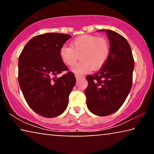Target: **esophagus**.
Masks as SVG:
<instances>
[{
	"instance_id": "obj_1",
	"label": "esophagus",
	"mask_w": 154,
	"mask_h": 154,
	"mask_svg": "<svg viewBox=\"0 0 154 154\" xmlns=\"http://www.w3.org/2000/svg\"><path fill=\"white\" fill-rule=\"evenodd\" d=\"M75 79H76V80H78V79H81V78H82V77H83V76H82V75H78V74H75Z\"/></svg>"
}]
</instances>
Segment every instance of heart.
Here are the masks:
<instances>
[{"label":"heart","mask_w":154,"mask_h":154,"mask_svg":"<svg viewBox=\"0 0 154 154\" xmlns=\"http://www.w3.org/2000/svg\"><path fill=\"white\" fill-rule=\"evenodd\" d=\"M110 48L105 39L92 35H82L71 43V46L64 45L60 50L62 62L68 66H73L79 60L81 61L72 68L77 74L89 72L92 69H99L108 60Z\"/></svg>","instance_id":"heart-1"}]
</instances>
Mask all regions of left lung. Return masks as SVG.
<instances>
[{
    "label": "left lung",
    "mask_w": 154,
    "mask_h": 154,
    "mask_svg": "<svg viewBox=\"0 0 154 154\" xmlns=\"http://www.w3.org/2000/svg\"><path fill=\"white\" fill-rule=\"evenodd\" d=\"M105 31L110 43V53L100 71L86 76L85 90L87 106L90 112L106 116L120 109L130 93L134 62L131 48L125 38L115 31Z\"/></svg>",
    "instance_id": "left-lung-1"
}]
</instances>
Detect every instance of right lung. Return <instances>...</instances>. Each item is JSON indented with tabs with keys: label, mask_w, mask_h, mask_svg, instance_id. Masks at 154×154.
<instances>
[{
	"label": "right lung",
	"mask_w": 154,
	"mask_h": 154,
	"mask_svg": "<svg viewBox=\"0 0 154 154\" xmlns=\"http://www.w3.org/2000/svg\"><path fill=\"white\" fill-rule=\"evenodd\" d=\"M70 35L47 33L31 38L21 52L18 81L27 104L46 118L58 116L66 110L69 95L75 84V75L60 56V50Z\"/></svg>",
	"instance_id": "right-lung-1"
}]
</instances>
